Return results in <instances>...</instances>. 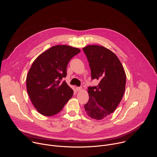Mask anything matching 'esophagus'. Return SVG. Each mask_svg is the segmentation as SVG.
I'll use <instances>...</instances> for the list:
<instances>
[{
    "instance_id": "obj_1",
    "label": "esophagus",
    "mask_w": 157,
    "mask_h": 157,
    "mask_svg": "<svg viewBox=\"0 0 157 157\" xmlns=\"http://www.w3.org/2000/svg\"><path fill=\"white\" fill-rule=\"evenodd\" d=\"M76 91H81V89H82V87H76Z\"/></svg>"
}]
</instances>
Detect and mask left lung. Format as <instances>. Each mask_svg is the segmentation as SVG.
<instances>
[{"label":"left lung","mask_w":157,"mask_h":157,"mask_svg":"<svg viewBox=\"0 0 157 157\" xmlns=\"http://www.w3.org/2000/svg\"><path fill=\"white\" fill-rule=\"evenodd\" d=\"M82 50L92 79L99 81L98 86L88 87L89 99L84 109L92 119L101 120L113 113L121 102L125 89V73L117 56L110 50L98 45H88Z\"/></svg>","instance_id":"8db88e82"}]
</instances>
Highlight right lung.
<instances>
[{
	"instance_id": "right-lung-1",
	"label": "right lung",
	"mask_w": 157,
	"mask_h": 157,
	"mask_svg": "<svg viewBox=\"0 0 157 157\" xmlns=\"http://www.w3.org/2000/svg\"><path fill=\"white\" fill-rule=\"evenodd\" d=\"M79 52V48L56 45L33 61L27 76V90L41 114L52 116L58 114L73 96V89L62 79L66 76L69 61Z\"/></svg>"
}]
</instances>
